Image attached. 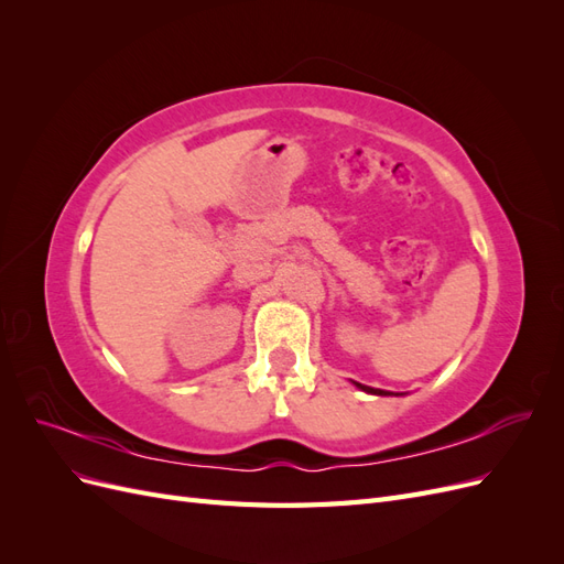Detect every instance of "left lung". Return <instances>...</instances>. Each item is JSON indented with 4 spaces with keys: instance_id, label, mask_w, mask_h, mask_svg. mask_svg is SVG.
Instances as JSON below:
<instances>
[{
    "instance_id": "1",
    "label": "left lung",
    "mask_w": 564,
    "mask_h": 564,
    "mask_svg": "<svg viewBox=\"0 0 564 564\" xmlns=\"http://www.w3.org/2000/svg\"><path fill=\"white\" fill-rule=\"evenodd\" d=\"M355 386L360 388V390H365V392H371V395H392V392H386L381 388H369V386H362V383H355Z\"/></svg>"
}]
</instances>
